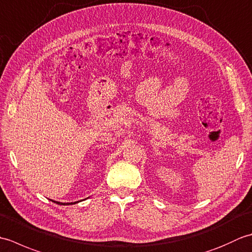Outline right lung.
Wrapping results in <instances>:
<instances>
[{
	"mask_svg": "<svg viewBox=\"0 0 252 252\" xmlns=\"http://www.w3.org/2000/svg\"><path fill=\"white\" fill-rule=\"evenodd\" d=\"M53 202H55V203H57V205H63V206H67V205H73V203H77L78 201H76V202H60V201H54V200H52Z\"/></svg>",
	"mask_w": 252,
	"mask_h": 252,
	"instance_id": "add662e5",
	"label": "right lung"
}]
</instances>
